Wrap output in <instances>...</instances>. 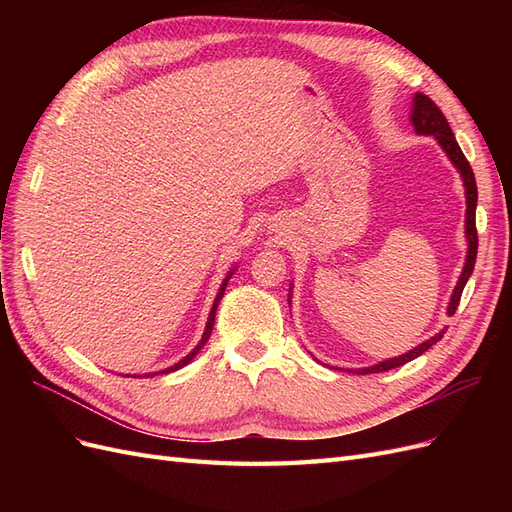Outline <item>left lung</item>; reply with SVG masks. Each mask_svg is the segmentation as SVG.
<instances>
[{"label": "left lung", "mask_w": 512, "mask_h": 512, "mask_svg": "<svg viewBox=\"0 0 512 512\" xmlns=\"http://www.w3.org/2000/svg\"><path fill=\"white\" fill-rule=\"evenodd\" d=\"M410 123L414 126L416 134L436 138L438 145L446 153V158L451 160L453 166L459 170L461 181H463V188H466V239H468V254H466V265H463V271L459 275L457 286H455V290L451 294V301H448V309H446V314L453 316L457 305H459L461 292H463V288H466L470 275L474 271L476 252H478V235H476V200H478V192H476V179H474L470 162L466 160V156H463L461 147L455 141V134H453L451 126H448L446 117L442 115L440 108L433 104V100H429L423 94H414V98H412V111H410ZM290 292H292V284H290ZM288 303H290V294H288ZM444 333H446V329H442L440 333L429 337L427 342L418 344L416 348L408 350L406 354L395 356V359H386V361H380L376 365L361 367V369H348V371H354V374H378V371H389V369H395L399 365H406L408 361H414L416 356H421L423 352H427L433 344H438L440 339L444 337Z\"/></svg>", "instance_id": "left-lung-1"}]
</instances>
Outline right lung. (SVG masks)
Returning a JSON list of instances; mask_svg holds the SVG:
<instances>
[{
    "instance_id": "1",
    "label": "right lung",
    "mask_w": 512,
    "mask_h": 512,
    "mask_svg": "<svg viewBox=\"0 0 512 512\" xmlns=\"http://www.w3.org/2000/svg\"><path fill=\"white\" fill-rule=\"evenodd\" d=\"M237 271V267H232L228 273H226V277H224V282H222V286H220V290H218V294H215V301H213V307H211V312H209V318H207V327H205V333H203V337H200V342L196 344V348L188 354V356H183L181 361H177L175 365H170V367H166V369H162V371H153V374H143V376H130L128 374V378H151V376H156V374H170V371H177V369H181V367H185L188 365L194 356L203 350V346L207 344V339L211 337V331H213V322H215V312H218V305H220V301H222V297H224V290H226V286H228V280L232 277V273Z\"/></svg>"
}]
</instances>
